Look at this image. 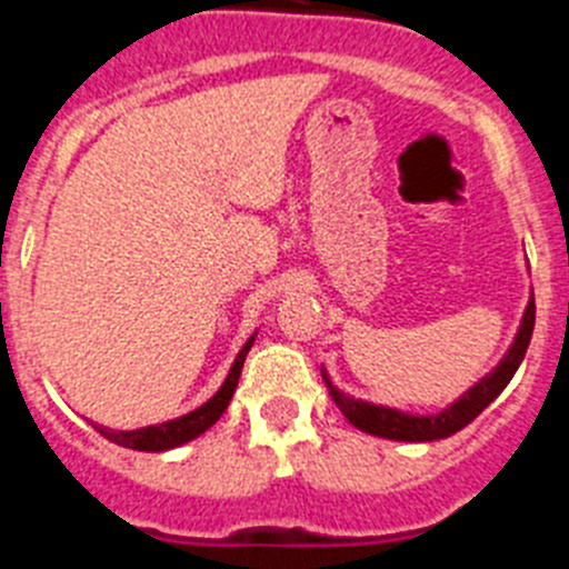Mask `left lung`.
<instances>
[{"mask_svg": "<svg viewBox=\"0 0 569 569\" xmlns=\"http://www.w3.org/2000/svg\"><path fill=\"white\" fill-rule=\"evenodd\" d=\"M532 325H536V305H527L525 321H521V330L512 341L510 353L505 356L496 370L490 376L479 381L476 387H470L465 396H461L456 405H450L447 410L436 416H410V413H399V410H390V407H376L367 405V401L350 399V396L339 393L333 385L328 381L330 393H333L336 405L345 413V419L350 421L353 427L365 430V433L381 436V439H396V441H436V439H447V436L459 433L461 427L470 425L476 416L490 405L496 396L501 393L507 387V381L512 379V373L519 370L521 359L527 353V345H530L532 336Z\"/></svg>", "mask_w": 569, "mask_h": 569, "instance_id": "1", "label": "left lung"}]
</instances>
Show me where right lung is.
<instances>
[{
  "label": "right lung",
  "mask_w": 569,
  "mask_h": 569,
  "mask_svg": "<svg viewBox=\"0 0 569 569\" xmlns=\"http://www.w3.org/2000/svg\"><path fill=\"white\" fill-rule=\"evenodd\" d=\"M250 345H253V339L241 347V353L236 356L228 379H224V385L219 387V393H216L208 405H202L199 410H193V413L182 416V419L164 421V425L142 427V430H108V427H99V425H93V427H97L104 439L113 441V445L130 447V450H144V453L170 450V447H179V445H184V441L196 439V436H202L208 427H213L216 421H219V416L224 413V407H228L230 399H233V390H236V385H239V376H241V365H244V356H248Z\"/></svg>",
  "instance_id": "add662e5"
}]
</instances>
